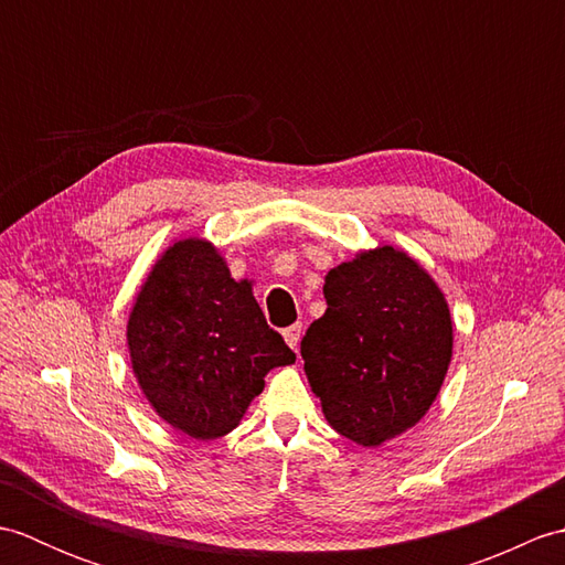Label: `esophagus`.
I'll return each mask as SVG.
<instances>
[{
  "mask_svg": "<svg viewBox=\"0 0 565 565\" xmlns=\"http://www.w3.org/2000/svg\"><path fill=\"white\" fill-rule=\"evenodd\" d=\"M301 330H303L301 322H296V326L284 330V340L291 347V350H298V342H301Z\"/></svg>",
  "mask_w": 565,
  "mask_h": 565,
  "instance_id": "34e87169",
  "label": "esophagus"
}]
</instances>
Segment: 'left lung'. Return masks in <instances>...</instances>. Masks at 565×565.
<instances>
[{"label":"left lung","mask_w":565,"mask_h":565,"mask_svg":"<svg viewBox=\"0 0 565 565\" xmlns=\"http://www.w3.org/2000/svg\"><path fill=\"white\" fill-rule=\"evenodd\" d=\"M328 310L301 356L328 423L379 447L423 417L451 362V318L431 276L388 245L326 276Z\"/></svg>","instance_id":"obj_1"}]
</instances>
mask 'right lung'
<instances>
[{
    "label": "right lung",
    "mask_w": 565,
    "mask_h": 565,
    "mask_svg": "<svg viewBox=\"0 0 565 565\" xmlns=\"http://www.w3.org/2000/svg\"><path fill=\"white\" fill-rule=\"evenodd\" d=\"M128 350L154 411L194 439L235 429L274 366L296 354L206 239H179L154 264L128 320Z\"/></svg>",
    "instance_id": "add662e5"
}]
</instances>
